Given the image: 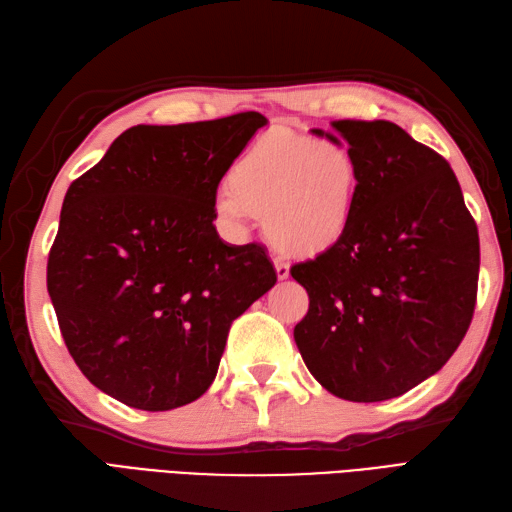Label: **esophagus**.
Segmentation results:
<instances>
[{
  "mask_svg": "<svg viewBox=\"0 0 512 512\" xmlns=\"http://www.w3.org/2000/svg\"><path fill=\"white\" fill-rule=\"evenodd\" d=\"M273 267H276V276H278V280H286L289 278V265L284 263V260H273Z\"/></svg>",
  "mask_w": 512,
  "mask_h": 512,
  "instance_id": "34e87169",
  "label": "esophagus"
}]
</instances>
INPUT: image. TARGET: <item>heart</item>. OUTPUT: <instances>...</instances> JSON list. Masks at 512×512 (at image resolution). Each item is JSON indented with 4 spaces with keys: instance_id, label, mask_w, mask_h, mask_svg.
<instances>
[{
    "instance_id": "obj_1",
    "label": "heart",
    "mask_w": 512,
    "mask_h": 512,
    "mask_svg": "<svg viewBox=\"0 0 512 512\" xmlns=\"http://www.w3.org/2000/svg\"><path fill=\"white\" fill-rule=\"evenodd\" d=\"M363 173L350 147L271 132L234 162L219 215L236 232L263 217L267 241L284 256L313 258L350 232Z\"/></svg>"
}]
</instances>
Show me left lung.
<instances>
[{
	"mask_svg": "<svg viewBox=\"0 0 512 512\" xmlns=\"http://www.w3.org/2000/svg\"><path fill=\"white\" fill-rule=\"evenodd\" d=\"M332 128L356 156L363 186L343 241L291 267L310 299L293 336L323 389L382 402L434 376L467 334L478 228L434 149L391 121L341 119Z\"/></svg>",
	"mask_w": 512,
	"mask_h": 512,
	"instance_id": "obj_1",
	"label": "left lung"
}]
</instances>
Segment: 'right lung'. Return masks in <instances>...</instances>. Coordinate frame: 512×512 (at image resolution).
<instances>
[{"label": "right lung", "mask_w": 512, "mask_h": 512, "mask_svg": "<svg viewBox=\"0 0 512 512\" xmlns=\"http://www.w3.org/2000/svg\"><path fill=\"white\" fill-rule=\"evenodd\" d=\"M260 112L134 126L73 180L47 291L69 354L99 391L141 410L195 402L232 321L276 284L263 245L219 239L217 186Z\"/></svg>", "instance_id": "add662e5"}]
</instances>
